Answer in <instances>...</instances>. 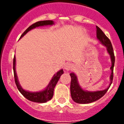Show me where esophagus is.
I'll list each match as a JSON object with an SVG mask.
<instances>
[{"label":"esophagus","mask_w":124,"mask_h":124,"mask_svg":"<svg viewBox=\"0 0 124 124\" xmlns=\"http://www.w3.org/2000/svg\"><path fill=\"white\" fill-rule=\"evenodd\" d=\"M64 68L66 71H70V70H73V68H74V66H73V64H71V63H66V64H65V65H64Z\"/></svg>","instance_id":"esophagus-1"}]
</instances>
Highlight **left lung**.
Here are the masks:
<instances>
[{
	"label": "left lung",
	"mask_w": 124,
	"mask_h": 124,
	"mask_svg": "<svg viewBox=\"0 0 124 124\" xmlns=\"http://www.w3.org/2000/svg\"><path fill=\"white\" fill-rule=\"evenodd\" d=\"M96 35H97V40L100 41L101 44L105 46L107 48V51L110 56L112 66L110 67L111 74L110 76V84L109 86L102 91H87L81 88L78 81V78L74 73H70L71 78V86H70V91L72 99L75 102L78 104H89L98 100L101 98L106 93L110 87L112 80H113V71L115 63V56L114 53L113 48L110 42V40L107 38V36L104 33L100 28L96 26Z\"/></svg>",
	"instance_id": "left-lung-1"
}]
</instances>
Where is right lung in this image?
Masks as SVG:
<instances>
[{
    "label": "right lung",
    "instance_id": "obj_1",
    "mask_svg": "<svg viewBox=\"0 0 124 124\" xmlns=\"http://www.w3.org/2000/svg\"><path fill=\"white\" fill-rule=\"evenodd\" d=\"M52 25H54V22L52 21V20H44V21L37 22L31 25V26H30L23 33V34L22 35L20 38H22L25 34L27 33V32H28L30 30H31L33 29V28H35L36 27ZM15 64H16V60H15V56H14V62H13V70H14V78H15V84H16V86H17L18 91L20 92L28 100L30 101L35 102L45 103L46 102L48 101L51 100V98L53 96L54 89L56 84H57V83L58 81L60 76L64 73L63 70H60L59 71H58L56 74H54V76H53L50 82L49 83L48 85L47 86V87L44 90L39 92H30L24 90L23 89L22 87V86H20V84H19L17 73H16V70H15Z\"/></svg>",
    "mask_w": 124,
    "mask_h": 124
}]
</instances>
